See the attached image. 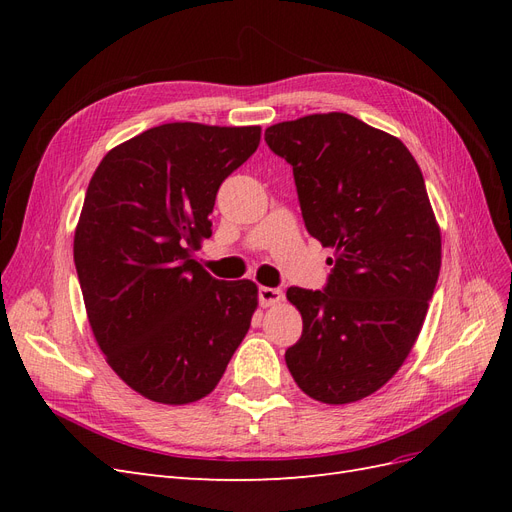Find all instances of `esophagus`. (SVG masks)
<instances>
[{
    "label": "esophagus",
    "mask_w": 512,
    "mask_h": 512,
    "mask_svg": "<svg viewBox=\"0 0 512 512\" xmlns=\"http://www.w3.org/2000/svg\"><path fill=\"white\" fill-rule=\"evenodd\" d=\"M258 301L262 307H271L284 301V292L280 288H269V286H260L258 288Z\"/></svg>",
    "instance_id": "esophagus-1"
}]
</instances>
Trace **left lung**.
<instances>
[{
    "label": "left lung",
    "mask_w": 512,
    "mask_h": 512,
    "mask_svg": "<svg viewBox=\"0 0 512 512\" xmlns=\"http://www.w3.org/2000/svg\"><path fill=\"white\" fill-rule=\"evenodd\" d=\"M292 166L309 235L331 247L327 286H292L303 318L286 365L322 404H352L404 365L427 316L442 239L421 168L399 138L346 113L307 115L265 130Z\"/></svg>",
    "instance_id": "obj_1"
}]
</instances>
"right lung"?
I'll return each instance as SVG.
<instances>
[{"instance_id": "right-lung-1", "label": "right lung", "mask_w": 512, "mask_h": 512, "mask_svg": "<svg viewBox=\"0 0 512 512\" xmlns=\"http://www.w3.org/2000/svg\"><path fill=\"white\" fill-rule=\"evenodd\" d=\"M258 143V126L164 123L108 151L89 181L74 265L91 331L115 374L158 404L209 395L250 329L256 284L215 280L194 252L222 181Z\"/></svg>"}]
</instances>
